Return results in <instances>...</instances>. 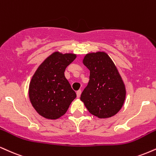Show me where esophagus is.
Listing matches in <instances>:
<instances>
[{"instance_id":"obj_1","label":"esophagus","mask_w":156,"mask_h":156,"mask_svg":"<svg viewBox=\"0 0 156 156\" xmlns=\"http://www.w3.org/2000/svg\"><path fill=\"white\" fill-rule=\"evenodd\" d=\"M76 94H77V97H80V94H81V90H78V91H77Z\"/></svg>"}]
</instances>
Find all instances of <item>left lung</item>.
Returning a JSON list of instances; mask_svg holds the SVG:
<instances>
[{
  "mask_svg": "<svg viewBox=\"0 0 156 156\" xmlns=\"http://www.w3.org/2000/svg\"><path fill=\"white\" fill-rule=\"evenodd\" d=\"M83 63L90 70V76L80 100L90 113L99 119L115 115L126 98L125 85L115 64L101 51L87 54Z\"/></svg>",
  "mask_w": 156,
  "mask_h": 156,
  "instance_id": "8db88e82",
  "label": "left lung"
}]
</instances>
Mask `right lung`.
I'll use <instances>...</instances> for the list:
<instances>
[{"label": "right lung", "mask_w": 156, "mask_h": 156, "mask_svg": "<svg viewBox=\"0 0 156 156\" xmlns=\"http://www.w3.org/2000/svg\"><path fill=\"white\" fill-rule=\"evenodd\" d=\"M76 58V54L54 52L35 71L30 83L29 97L39 115L59 119L76 99V94L65 76V69Z\"/></svg>", "instance_id": "add662e5"}]
</instances>
